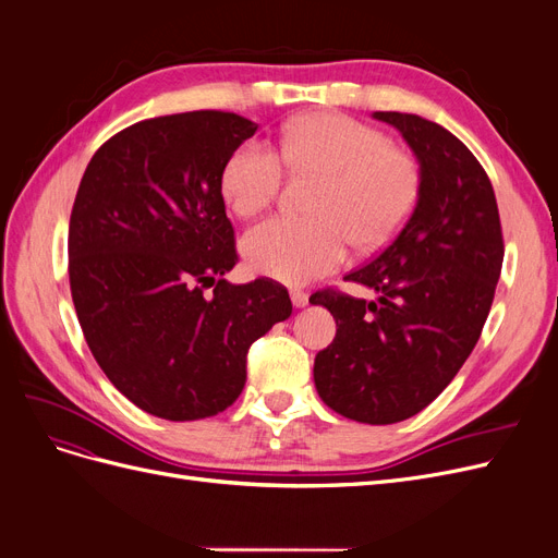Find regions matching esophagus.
Segmentation results:
<instances>
[{
	"label": "esophagus",
	"mask_w": 558,
	"mask_h": 558,
	"mask_svg": "<svg viewBox=\"0 0 558 558\" xmlns=\"http://www.w3.org/2000/svg\"><path fill=\"white\" fill-rule=\"evenodd\" d=\"M291 300H293V305H295L298 310L310 305V295H307L305 291H300V289H293V291H291Z\"/></svg>",
	"instance_id": "obj_1"
}]
</instances>
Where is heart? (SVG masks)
Returning a JSON list of instances; mask_svg holds the SVG:
<instances>
[{
    "instance_id": "b5f03b06",
    "label": "heart",
    "mask_w": 558,
    "mask_h": 558,
    "mask_svg": "<svg viewBox=\"0 0 558 558\" xmlns=\"http://www.w3.org/2000/svg\"><path fill=\"white\" fill-rule=\"evenodd\" d=\"M281 155L248 140L221 172V193L240 216L258 214L277 197L283 160L295 172L324 177L312 199L314 216H272L244 234V258L265 277L289 283L324 277L347 260L351 242L367 251L393 240L416 207V158L356 118L300 116L281 134Z\"/></svg>"
}]
</instances>
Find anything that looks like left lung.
I'll use <instances>...</instances> for the list:
<instances>
[{"label": "left lung", "instance_id": "1", "mask_svg": "<svg viewBox=\"0 0 558 558\" xmlns=\"http://www.w3.org/2000/svg\"><path fill=\"white\" fill-rule=\"evenodd\" d=\"M418 158L421 191L408 223L344 281L375 300L316 291L337 324L316 353L314 384L330 410L361 424H398L440 396L475 349L502 267L494 185L470 148L414 113L375 111Z\"/></svg>", "mask_w": 558, "mask_h": 558}]
</instances>
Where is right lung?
<instances>
[{
  "instance_id": "obj_1",
  "label": "right lung",
  "mask_w": 558,
  "mask_h": 558,
  "mask_svg": "<svg viewBox=\"0 0 558 558\" xmlns=\"http://www.w3.org/2000/svg\"><path fill=\"white\" fill-rule=\"evenodd\" d=\"M258 130L230 111L134 123L97 148L70 218V289L109 381L167 421L240 398L246 353L293 312L272 279L230 283L240 260L221 172Z\"/></svg>"
}]
</instances>
